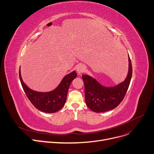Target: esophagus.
Wrapping results in <instances>:
<instances>
[{"instance_id": "obj_1", "label": "esophagus", "mask_w": 154, "mask_h": 154, "mask_svg": "<svg viewBox=\"0 0 154 154\" xmlns=\"http://www.w3.org/2000/svg\"><path fill=\"white\" fill-rule=\"evenodd\" d=\"M86 70V67L84 65H79L77 68V71L78 74L80 75L82 73H84Z\"/></svg>"}]
</instances>
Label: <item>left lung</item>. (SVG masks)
<instances>
[{"label":"left lung","instance_id":"left-lung-1","mask_svg":"<svg viewBox=\"0 0 154 154\" xmlns=\"http://www.w3.org/2000/svg\"><path fill=\"white\" fill-rule=\"evenodd\" d=\"M128 74L123 82L113 87H106L87 75H82L85 85V98L86 105L96 112H105L117 107L124 97L129 88L131 80L132 69L129 56Z\"/></svg>","mask_w":154,"mask_h":154}]
</instances>
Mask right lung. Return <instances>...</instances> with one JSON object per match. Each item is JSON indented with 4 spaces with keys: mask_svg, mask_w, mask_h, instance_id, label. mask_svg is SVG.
<instances>
[{
    "mask_svg": "<svg viewBox=\"0 0 154 154\" xmlns=\"http://www.w3.org/2000/svg\"><path fill=\"white\" fill-rule=\"evenodd\" d=\"M76 77V72L73 71L63 78L55 90L49 92H38L26 85L21 77L20 68L19 70L20 82L28 98L36 109L48 113L55 112L64 106L70 84Z\"/></svg>",
    "mask_w": 154,
    "mask_h": 154,
    "instance_id": "obj_1",
    "label": "right lung"
}]
</instances>
